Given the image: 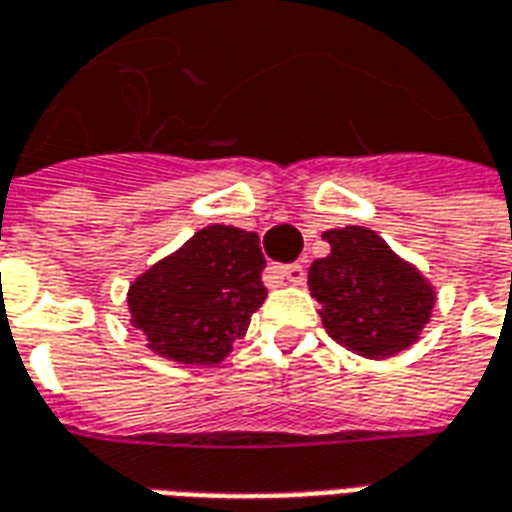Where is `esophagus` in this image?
Returning <instances> with one entry per match:
<instances>
[{"instance_id":"34e87169","label":"esophagus","mask_w":512,"mask_h":512,"mask_svg":"<svg viewBox=\"0 0 512 512\" xmlns=\"http://www.w3.org/2000/svg\"><path fill=\"white\" fill-rule=\"evenodd\" d=\"M271 274L277 280L291 282V285H302L305 282V266H299V263H291V266H271Z\"/></svg>"}]
</instances>
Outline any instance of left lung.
<instances>
[{
	"label": "left lung",
	"instance_id": "left-lung-1",
	"mask_svg": "<svg viewBox=\"0 0 512 512\" xmlns=\"http://www.w3.org/2000/svg\"><path fill=\"white\" fill-rule=\"evenodd\" d=\"M324 241L330 255L310 266L307 285L332 341L371 360L418 341L435 305L430 282L366 227L327 230Z\"/></svg>",
	"mask_w": 512,
	"mask_h": 512
}]
</instances>
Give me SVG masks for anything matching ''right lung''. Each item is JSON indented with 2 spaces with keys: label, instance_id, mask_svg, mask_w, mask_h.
Segmentation results:
<instances>
[{
  "label": "right lung",
  "instance_id": "right-lung-1",
  "mask_svg": "<svg viewBox=\"0 0 512 512\" xmlns=\"http://www.w3.org/2000/svg\"><path fill=\"white\" fill-rule=\"evenodd\" d=\"M255 232L213 224L130 285L132 324L160 357L221 363L266 299Z\"/></svg>",
  "mask_w": 512,
  "mask_h": 512
}]
</instances>
